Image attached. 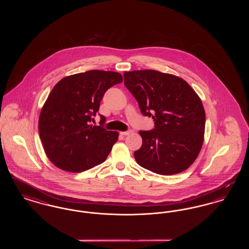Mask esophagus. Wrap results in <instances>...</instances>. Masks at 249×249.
<instances>
[{
  "instance_id": "obj_1",
  "label": "esophagus",
  "mask_w": 249,
  "mask_h": 249,
  "mask_svg": "<svg viewBox=\"0 0 249 249\" xmlns=\"http://www.w3.org/2000/svg\"><path fill=\"white\" fill-rule=\"evenodd\" d=\"M131 132H132V131H131L130 130H126V131H121V132H120V134H121V135H124V136H126V135L130 134V133H131Z\"/></svg>"
}]
</instances>
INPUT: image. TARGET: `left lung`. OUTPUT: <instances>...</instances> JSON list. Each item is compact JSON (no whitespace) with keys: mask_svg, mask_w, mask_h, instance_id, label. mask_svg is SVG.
Returning a JSON list of instances; mask_svg holds the SVG:
<instances>
[{"mask_svg":"<svg viewBox=\"0 0 249 249\" xmlns=\"http://www.w3.org/2000/svg\"><path fill=\"white\" fill-rule=\"evenodd\" d=\"M124 85L154 129L140 130L137 163L162 176L187 170L200 153L205 112L201 99L182 78L154 70L125 71Z\"/></svg>","mask_w":249,"mask_h":249,"instance_id":"1","label":"left lung"}]
</instances>
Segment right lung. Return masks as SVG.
Returning <instances> with one entry per match:
<instances>
[{
    "instance_id": "obj_1",
    "label": "right lung",
    "mask_w": 249,
    "mask_h": 249,
    "mask_svg": "<svg viewBox=\"0 0 249 249\" xmlns=\"http://www.w3.org/2000/svg\"><path fill=\"white\" fill-rule=\"evenodd\" d=\"M116 71H91L62 78L53 88L39 117V134L48 159L59 169L78 173L103 163L118 141V131L94 121L107 89L121 83Z\"/></svg>"
}]
</instances>
